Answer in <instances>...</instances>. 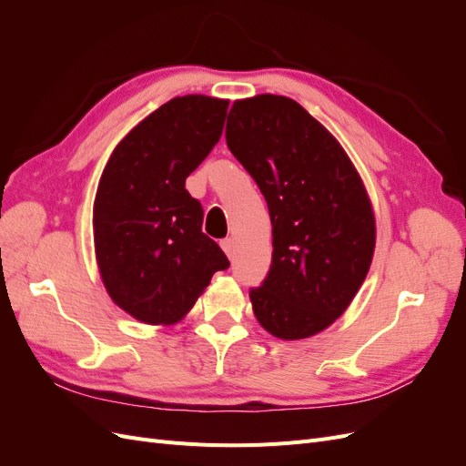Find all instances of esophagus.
Masks as SVG:
<instances>
[{
    "mask_svg": "<svg viewBox=\"0 0 466 466\" xmlns=\"http://www.w3.org/2000/svg\"><path fill=\"white\" fill-rule=\"evenodd\" d=\"M221 248H223L225 255H228V257L231 258L233 252H235V241H233V238H231V237H229V238H223V241H221Z\"/></svg>",
    "mask_w": 466,
    "mask_h": 466,
    "instance_id": "obj_1",
    "label": "esophagus"
}]
</instances>
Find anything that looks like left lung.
<instances>
[{
  "label": "left lung",
  "mask_w": 466,
  "mask_h": 466,
  "mask_svg": "<svg viewBox=\"0 0 466 466\" xmlns=\"http://www.w3.org/2000/svg\"><path fill=\"white\" fill-rule=\"evenodd\" d=\"M225 139L272 221V266L250 289L252 311L279 340L315 336L344 315L370 272V194L340 142L289 96L238 98Z\"/></svg>",
  "instance_id": "1"
}]
</instances>
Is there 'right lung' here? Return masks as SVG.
<instances>
[{"label":"right lung","mask_w":466,"mask_h":466,"mask_svg":"<svg viewBox=\"0 0 466 466\" xmlns=\"http://www.w3.org/2000/svg\"><path fill=\"white\" fill-rule=\"evenodd\" d=\"M228 106L208 95L171 98L124 136L98 180V274L110 299L139 322L182 320L211 276L229 266L202 233V206L185 188L219 142Z\"/></svg>","instance_id":"right-lung-1"}]
</instances>
